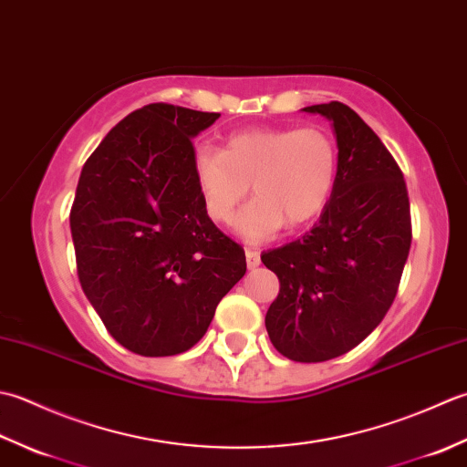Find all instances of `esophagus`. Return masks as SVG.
I'll return each instance as SVG.
<instances>
[{
	"mask_svg": "<svg viewBox=\"0 0 467 467\" xmlns=\"http://www.w3.org/2000/svg\"><path fill=\"white\" fill-rule=\"evenodd\" d=\"M245 264H247V268H250V270L258 268V265L262 264L260 254L255 252V250H245Z\"/></svg>",
	"mask_w": 467,
	"mask_h": 467,
	"instance_id": "obj_1",
	"label": "esophagus"
}]
</instances>
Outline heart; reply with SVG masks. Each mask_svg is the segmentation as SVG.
I'll return each instance as SVG.
<instances>
[{"instance_id": "obj_1", "label": "heart", "mask_w": 467, "mask_h": 467, "mask_svg": "<svg viewBox=\"0 0 467 467\" xmlns=\"http://www.w3.org/2000/svg\"><path fill=\"white\" fill-rule=\"evenodd\" d=\"M337 165V142L320 127L244 130L223 150L199 145L192 155L205 212L215 222L230 220L252 183L255 197L235 217V232L247 242L318 217L335 189Z\"/></svg>"}]
</instances>
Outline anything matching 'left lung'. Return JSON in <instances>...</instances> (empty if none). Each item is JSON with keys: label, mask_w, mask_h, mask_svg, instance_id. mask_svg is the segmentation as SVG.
Returning a JSON list of instances; mask_svg holds the SVG:
<instances>
[{"label": "left lung", "mask_w": 467, "mask_h": 467, "mask_svg": "<svg viewBox=\"0 0 467 467\" xmlns=\"http://www.w3.org/2000/svg\"><path fill=\"white\" fill-rule=\"evenodd\" d=\"M302 110L332 122L337 181L310 232L262 254L280 280L265 330L280 355L322 363L363 342L391 308L411 247V213L397 161L353 109L332 100Z\"/></svg>", "instance_id": "left-lung-1"}]
</instances>
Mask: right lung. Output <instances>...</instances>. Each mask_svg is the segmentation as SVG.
I'll use <instances>...</instances> for the list:
<instances>
[{"instance_id":"1","label":"right lung","mask_w":467,"mask_h":467,"mask_svg":"<svg viewBox=\"0 0 467 467\" xmlns=\"http://www.w3.org/2000/svg\"><path fill=\"white\" fill-rule=\"evenodd\" d=\"M217 119L147 104L82 167L70 212L78 280L130 353H185L245 274L244 247L209 220L192 169V139Z\"/></svg>"}]
</instances>
